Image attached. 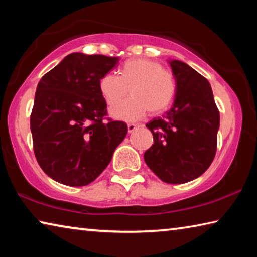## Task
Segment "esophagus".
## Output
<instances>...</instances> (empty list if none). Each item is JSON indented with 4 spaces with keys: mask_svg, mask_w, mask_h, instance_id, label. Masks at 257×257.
<instances>
[{
    "mask_svg": "<svg viewBox=\"0 0 257 257\" xmlns=\"http://www.w3.org/2000/svg\"><path fill=\"white\" fill-rule=\"evenodd\" d=\"M138 125L137 124H134V123H128V133H133L135 130L137 129Z\"/></svg>",
    "mask_w": 257,
    "mask_h": 257,
    "instance_id": "1",
    "label": "esophagus"
}]
</instances>
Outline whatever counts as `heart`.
I'll return each mask as SVG.
<instances>
[{
    "label": "heart",
    "mask_w": 257,
    "mask_h": 257,
    "mask_svg": "<svg viewBox=\"0 0 257 257\" xmlns=\"http://www.w3.org/2000/svg\"><path fill=\"white\" fill-rule=\"evenodd\" d=\"M98 89L110 107L118 105L129 95L128 101L113 108V118L135 121L149 111L158 115L167 111L175 97L176 85L172 75L158 61L138 58L127 60L120 75L106 73L98 81Z\"/></svg>",
    "instance_id": "obj_1"
}]
</instances>
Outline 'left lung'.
Returning a JSON list of instances; mask_svg holds the SVG:
<instances>
[{"instance_id": "left-lung-1", "label": "left lung", "mask_w": 257, "mask_h": 257, "mask_svg": "<svg viewBox=\"0 0 257 257\" xmlns=\"http://www.w3.org/2000/svg\"><path fill=\"white\" fill-rule=\"evenodd\" d=\"M176 80V97L162 118L146 127L154 144L144 160L161 180L185 184L202 176L216 152L220 113L206 78L179 60H170Z\"/></svg>"}]
</instances>
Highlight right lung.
<instances>
[{"label": "right lung", "mask_w": 257, "mask_h": 257, "mask_svg": "<svg viewBox=\"0 0 257 257\" xmlns=\"http://www.w3.org/2000/svg\"><path fill=\"white\" fill-rule=\"evenodd\" d=\"M119 62L102 54L71 53L38 82L30 130L42 170L60 184L80 187L104 171L128 133L106 119L98 81Z\"/></svg>", "instance_id": "1"}]
</instances>
